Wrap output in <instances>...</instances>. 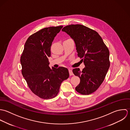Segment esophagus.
<instances>
[{
  "label": "esophagus",
  "instance_id": "34e87169",
  "mask_svg": "<svg viewBox=\"0 0 130 130\" xmlns=\"http://www.w3.org/2000/svg\"><path fill=\"white\" fill-rule=\"evenodd\" d=\"M68 70H69V72L70 75H73V72H72V70H71V69H70V68H69Z\"/></svg>",
  "mask_w": 130,
  "mask_h": 130
}]
</instances>
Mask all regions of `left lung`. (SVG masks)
<instances>
[{
    "mask_svg": "<svg viewBox=\"0 0 130 130\" xmlns=\"http://www.w3.org/2000/svg\"><path fill=\"white\" fill-rule=\"evenodd\" d=\"M62 30L74 41L77 55L83 61L85 67L73 69L74 74L80 79L76 90L88 95L101 86L109 68V52L102 37L95 30L81 25L65 26Z\"/></svg>",
    "mask_w": 130,
    "mask_h": 130,
    "instance_id": "obj_1",
    "label": "left lung"
}]
</instances>
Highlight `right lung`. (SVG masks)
<instances>
[{"label": "right lung", "instance_id": "add662e5", "mask_svg": "<svg viewBox=\"0 0 130 130\" xmlns=\"http://www.w3.org/2000/svg\"><path fill=\"white\" fill-rule=\"evenodd\" d=\"M63 26L46 27L28 37L21 57L22 74L31 91L48 100L58 94L61 83L69 76L67 68L49 67L52 42Z\"/></svg>", "mask_w": 130, "mask_h": 130}]
</instances>
